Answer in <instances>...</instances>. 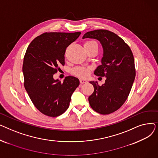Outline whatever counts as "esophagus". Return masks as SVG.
I'll return each mask as SVG.
<instances>
[{"label": "esophagus", "mask_w": 158, "mask_h": 158, "mask_svg": "<svg viewBox=\"0 0 158 158\" xmlns=\"http://www.w3.org/2000/svg\"><path fill=\"white\" fill-rule=\"evenodd\" d=\"M79 81H80L81 84H85V83H86V82H87V81H86V80H85V79H79Z\"/></svg>", "instance_id": "obj_1"}]
</instances>
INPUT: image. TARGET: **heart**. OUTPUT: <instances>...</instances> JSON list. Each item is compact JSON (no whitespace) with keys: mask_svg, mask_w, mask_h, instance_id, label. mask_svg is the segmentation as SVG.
<instances>
[{"mask_svg":"<svg viewBox=\"0 0 158 158\" xmlns=\"http://www.w3.org/2000/svg\"><path fill=\"white\" fill-rule=\"evenodd\" d=\"M85 47H97L98 48L97 44L94 41H88L84 45ZM72 73L75 76H78L81 78H86L89 75V70L88 69L85 67H76L72 70Z\"/></svg>","mask_w":158,"mask_h":158,"instance_id":"1","label":"heart"}]
</instances>
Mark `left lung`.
Here are the masks:
<instances>
[{
    "instance_id": "1",
    "label": "left lung",
    "mask_w": 158,
    "mask_h": 158,
    "mask_svg": "<svg viewBox=\"0 0 158 158\" xmlns=\"http://www.w3.org/2000/svg\"><path fill=\"white\" fill-rule=\"evenodd\" d=\"M87 38L97 39L102 44V64L96 69L94 74L106 77L102 86L97 82H89L94 92L88 98L89 103L96 112L108 114L118 110L129 95L136 76L134 56L123 40L110 31H89L82 37Z\"/></svg>"
}]
</instances>
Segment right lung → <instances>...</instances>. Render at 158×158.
<instances>
[{"label": "right lung", "mask_w": 158, "mask_h": 158, "mask_svg": "<svg viewBox=\"0 0 158 158\" xmlns=\"http://www.w3.org/2000/svg\"><path fill=\"white\" fill-rule=\"evenodd\" d=\"M81 32H45L33 40L23 57L24 87L33 104L45 115L56 117L69 108L79 80L66 77L63 82L53 76L64 64L66 49Z\"/></svg>", "instance_id": "add662e5"}]
</instances>
